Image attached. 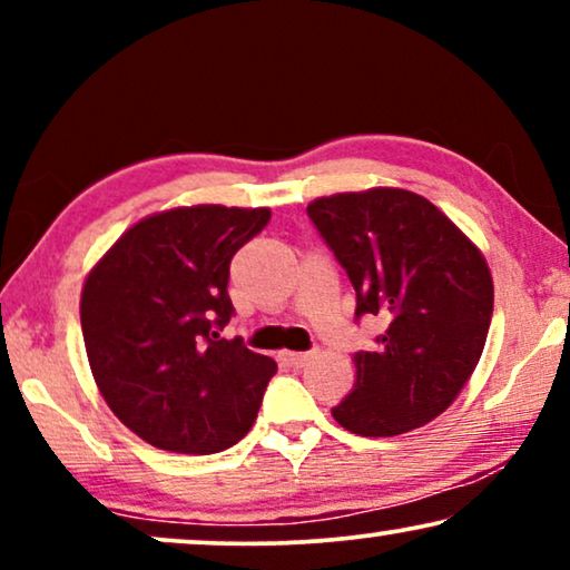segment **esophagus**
Segmentation results:
<instances>
[{"label": "esophagus", "mask_w": 570, "mask_h": 570, "mask_svg": "<svg viewBox=\"0 0 570 570\" xmlns=\"http://www.w3.org/2000/svg\"><path fill=\"white\" fill-rule=\"evenodd\" d=\"M279 361L291 368H303L308 363V353H279Z\"/></svg>", "instance_id": "esophagus-1"}]
</instances>
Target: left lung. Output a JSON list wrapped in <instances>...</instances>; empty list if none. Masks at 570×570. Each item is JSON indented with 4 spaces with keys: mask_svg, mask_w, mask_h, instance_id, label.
I'll return each instance as SVG.
<instances>
[{
    "mask_svg": "<svg viewBox=\"0 0 570 570\" xmlns=\"http://www.w3.org/2000/svg\"><path fill=\"white\" fill-rule=\"evenodd\" d=\"M308 217L355 287V318H384L376 347L355 353L357 381L332 415L386 439L431 423L470 381L493 316L480 248L420 194L368 189L322 197Z\"/></svg>",
    "mask_w": 570,
    "mask_h": 570,
    "instance_id": "left-lung-1",
    "label": "left lung"
}]
</instances>
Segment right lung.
<instances>
[{"mask_svg":"<svg viewBox=\"0 0 570 570\" xmlns=\"http://www.w3.org/2000/svg\"><path fill=\"white\" fill-rule=\"evenodd\" d=\"M269 209L176 207L124 233L85 279L80 322L114 415L176 454H217L252 431L277 363L223 340L230 259Z\"/></svg>","mask_w":570,"mask_h":570,"instance_id":"1","label":"right lung"}]
</instances>
